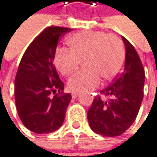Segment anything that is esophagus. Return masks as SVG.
<instances>
[{
  "label": "esophagus",
  "instance_id": "esophagus-1",
  "mask_svg": "<svg viewBox=\"0 0 157 157\" xmlns=\"http://www.w3.org/2000/svg\"><path fill=\"white\" fill-rule=\"evenodd\" d=\"M78 95H79V93H78V92H72L71 93V96L73 99H76L77 97H78Z\"/></svg>",
  "mask_w": 157,
  "mask_h": 157
}]
</instances>
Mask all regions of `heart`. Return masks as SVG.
Listing matches in <instances>:
<instances>
[{"label": "heart", "mask_w": 157, "mask_h": 157, "mask_svg": "<svg viewBox=\"0 0 157 157\" xmlns=\"http://www.w3.org/2000/svg\"><path fill=\"white\" fill-rule=\"evenodd\" d=\"M70 49H57L54 56L56 69L64 76L74 72L85 58V67L68 79L69 89L76 92L97 88L101 81L113 80L120 74L125 60V48L117 36L102 31H83L67 40Z\"/></svg>", "instance_id": "obj_1"}]
</instances>
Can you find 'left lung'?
Wrapping results in <instances>:
<instances>
[{
    "label": "left lung",
    "mask_w": 157,
    "mask_h": 157,
    "mask_svg": "<svg viewBox=\"0 0 157 157\" xmlns=\"http://www.w3.org/2000/svg\"><path fill=\"white\" fill-rule=\"evenodd\" d=\"M121 38L126 52L124 69L112 85L101 90L108 100L95 97L88 112L91 130L106 137L121 135L133 123L144 98L143 64L132 44Z\"/></svg>",
    "instance_id": "8db88e82"
}]
</instances>
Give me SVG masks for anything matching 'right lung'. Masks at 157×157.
<instances>
[{
    "instance_id": "right-lung-1",
    "label": "right lung",
    "mask_w": 157,
    "mask_h": 157,
    "mask_svg": "<svg viewBox=\"0 0 157 157\" xmlns=\"http://www.w3.org/2000/svg\"><path fill=\"white\" fill-rule=\"evenodd\" d=\"M70 30L47 27L30 44L21 59L14 82L15 104L23 124L33 132H53L65 120L71 94H63L64 83L53 60L59 37Z\"/></svg>"
}]
</instances>
